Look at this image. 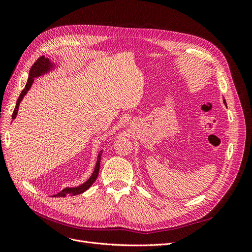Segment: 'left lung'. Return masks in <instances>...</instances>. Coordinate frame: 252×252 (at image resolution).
Masks as SVG:
<instances>
[{
  "instance_id": "1",
  "label": "left lung",
  "mask_w": 252,
  "mask_h": 252,
  "mask_svg": "<svg viewBox=\"0 0 252 252\" xmlns=\"http://www.w3.org/2000/svg\"><path fill=\"white\" fill-rule=\"evenodd\" d=\"M224 103H225V104H226V102H225V100H224Z\"/></svg>"
}]
</instances>
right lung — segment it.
<instances>
[{"mask_svg":"<svg viewBox=\"0 0 252 252\" xmlns=\"http://www.w3.org/2000/svg\"><path fill=\"white\" fill-rule=\"evenodd\" d=\"M53 67V64L50 62L49 59L45 58L44 56L40 57L39 59H37L34 64L32 66V68H30V71H29V77H28V81L26 83V86L25 88L22 90V93L18 98L17 101V105H16V108H14L13 110V113H12V119H16L17 117V113H18V110H19V105L21 103V101L23 100V97H24V95L27 94V91L29 90V88L32 87V83L34 81V78H37L40 77V75L44 74L48 72L49 70L52 69ZM101 156H102V150L100 151V154H98V157H97V159H96V164H95V167H94V170L93 172V174H91V177L85 182L83 183L82 185L78 186V187H74V188H69L67 187L65 189H63L62 191L59 192L58 194H56L55 196H67V195H77V194H80V193H83L84 191H86V190L94 184V182L96 180L97 178V174H98V170H100V162H101Z\"/></svg>","mask_w":252,"mask_h":252,"instance_id":"right-lung-1","label":"right lung"}]
</instances>
